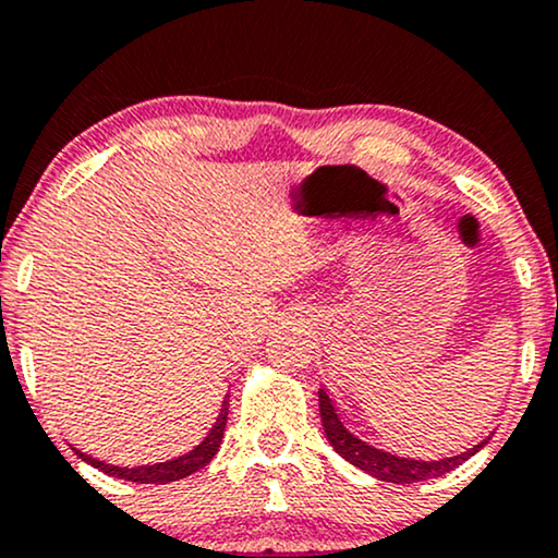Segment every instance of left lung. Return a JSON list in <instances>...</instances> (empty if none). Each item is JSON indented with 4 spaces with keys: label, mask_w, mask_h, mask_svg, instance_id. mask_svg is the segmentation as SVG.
<instances>
[{
    "label": "left lung",
    "mask_w": 558,
    "mask_h": 558,
    "mask_svg": "<svg viewBox=\"0 0 558 558\" xmlns=\"http://www.w3.org/2000/svg\"><path fill=\"white\" fill-rule=\"evenodd\" d=\"M319 415H322V426H325V436L330 441L335 452L340 458L351 462V465L359 468L372 475L377 481H387V483H418V481H428V478H439L454 468L462 465L465 460H471L475 452H481L483 447L488 445L492 436L473 445L468 452L452 454V458H441V460H415V458H400V454L387 452V449H379L368 441L361 439L359 434L351 432V426L345 424L343 415H340L338 405H335L330 395L325 392V387H319Z\"/></svg>",
    "instance_id": "left-lung-1"
}]
</instances>
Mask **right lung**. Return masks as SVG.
<instances>
[{
	"instance_id": "obj_1",
	"label": "right lung",
	"mask_w": 558,
	"mask_h": 558,
	"mask_svg": "<svg viewBox=\"0 0 558 558\" xmlns=\"http://www.w3.org/2000/svg\"><path fill=\"white\" fill-rule=\"evenodd\" d=\"M226 424H228V395L223 398V405H220L218 418L203 441L197 447H192L190 452L179 454V458L166 460V462H153V465H111V462H104L93 454L83 452V449H75V454L83 462H87L96 471L111 475V478H122V481H132V483H171V481H181L186 475L203 471V468L210 462L215 454H218L220 445H223V434H226Z\"/></svg>"
}]
</instances>
